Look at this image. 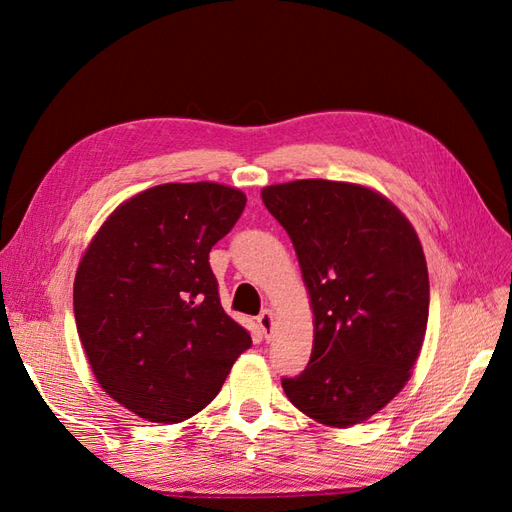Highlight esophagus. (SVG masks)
<instances>
[{
	"mask_svg": "<svg viewBox=\"0 0 512 512\" xmlns=\"http://www.w3.org/2000/svg\"><path fill=\"white\" fill-rule=\"evenodd\" d=\"M256 320H258L260 331L265 333V337H269L271 331H273V312H271V309H265V312H260V316Z\"/></svg>",
	"mask_w": 512,
	"mask_h": 512,
	"instance_id": "1",
	"label": "esophagus"
}]
</instances>
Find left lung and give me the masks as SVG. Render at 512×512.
<instances>
[{
    "label": "left lung",
    "mask_w": 512,
    "mask_h": 512,
    "mask_svg": "<svg viewBox=\"0 0 512 512\" xmlns=\"http://www.w3.org/2000/svg\"><path fill=\"white\" fill-rule=\"evenodd\" d=\"M262 203L297 252L314 309V348L286 397L314 421L352 427L410 380L429 316L416 230L365 185L299 179L267 185Z\"/></svg>",
    "instance_id": "obj_1"
}]
</instances>
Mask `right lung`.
Returning <instances> with one entry per match:
<instances>
[{
	"mask_svg": "<svg viewBox=\"0 0 512 512\" xmlns=\"http://www.w3.org/2000/svg\"><path fill=\"white\" fill-rule=\"evenodd\" d=\"M222 183H164L121 203L74 277V318L98 384L151 423L194 416L252 337L220 303L211 247L245 209Z\"/></svg>",
	"mask_w": 512,
	"mask_h": 512,
	"instance_id": "obj_1",
	"label": "right lung"
}]
</instances>
